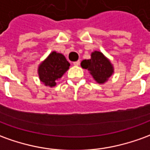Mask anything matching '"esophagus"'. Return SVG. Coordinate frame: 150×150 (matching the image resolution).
<instances>
[{"mask_svg":"<svg viewBox=\"0 0 150 150\" xmlns=\"http://www.w3.org/2000/svg\"><path fill=\"white\" fill-rule=\"evenodd\" d=\"M79 63H80V62H79V61H76V62H73V65H74V66H79Z\"/></svg>","mask_w":150,"mask_h":150,"instance_id":"1","label":"esophagus"}]
</instances>
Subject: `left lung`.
<instances>
[{
	"label": "left lung",
	"mask_w": 150,
	"mask_h": 150,
	"mask_svg": "<svg viewBox=\"0 0 150 150\" xmlns=\"http://www.w3.org/2000/svg\"><path fill=\"white\" fill-rule=\"evenodd\" d=\"M81 67L87 69L98 83H104L114 73V67L110 61L99 51H94L91 58L83 60Z\"/></svg>",
	"instance_id": "obj_1"
}]
</instances>
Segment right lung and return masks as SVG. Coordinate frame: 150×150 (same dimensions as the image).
<instances>
[{
  "label": "right lung",
  "instance_id": "1",
  "mask_svg": "<svg viewBox=\"0 0 150 150\" xmlns=\"http://www.w3.org/2000/svg\"><path fill=\"white\" fill-rule=\"evenodd\" d=\"M70 67L64 55L53 51L38 67L40 80L45 86L54 87L56 81L64 75Z\"/></svg>",
  "mask_w": 150,
  "mask_h": 150
}]
</instances>
